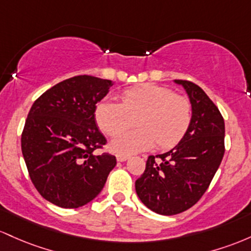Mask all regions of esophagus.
Here are the masks:
<instances>
[{"mask_svg":"<svg viewBox=\"0 0 251 251\" xmlns=\"http://www.w3.org/2000/svg\"><path fill=\"white\" fill-rule=\"evenodd\" d=\"M128 159H129V156H126V155H117V161L118 162H125Z\"/></svg>","mask_w":251,"mask_h":251,"instance_id":"obj_1","label":"esophagus"}]
</instances>
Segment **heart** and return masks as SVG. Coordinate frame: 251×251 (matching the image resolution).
<instances>
[{
  "mask_svg": "<svg viewBox=\"0 0 251 251\" xmlns=\"http://www.w3.org/2000/svg\"><path fill=\"white\" fill-rule=\"evenodd\" d=\"M122 102L104 98L95 106V120L103 133L114 136L136 122L137 129L118 135L110 149L130 155L154 147L170 149L181 141L192 118V106L184 96L165 86L146 84L123 92Z\"/></svg>",
  "mask_w": 251,
  "mask_h": 251,
  "instance_id": "heart-1",
  "label": "heart"
}]
</instances>
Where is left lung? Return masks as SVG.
Instances as JSON below:
<instances>
[{"instance_id":"8db88e82","label":"left lung","mask_w":251,"mask_h":251,"mask_svg":"<svg viewBox=\"0 0 251 251\" xmlns=\"http://www.w3.org/2000/svg\"><path fill=\"white\" fill-rule=\"evenodd\" d=\"M174 83L188 96L191 125L176 147L156 155L160 162L148 157L145 173L135 181L140 201L163 216L192 207L207 190L224 155L225 126L218 108L197 84L180 79Z\"/></svg>"}]
</instances>
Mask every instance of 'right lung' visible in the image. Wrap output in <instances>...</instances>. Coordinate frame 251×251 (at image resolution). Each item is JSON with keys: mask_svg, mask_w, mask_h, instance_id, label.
I'll use <instances>...</instances> for the list:
<instances>
[{"mask_svg": "<svg viewBox=\"0 0 251 251\" xmlns=\"http://www.w3.org/2000/svg\"><path fill=\"white\" fill-rule=\"evenodd\" d=\"M112 80L77 75L42 94L30 108L21 137L28 173L46 201L77 209L100 193L116 157L94 151L105 145L95 106Z\"/></svg>", "mask_w": 251, "mask_h": 251, "instance_id": "1", "label": "right lung"}]
</instances>
